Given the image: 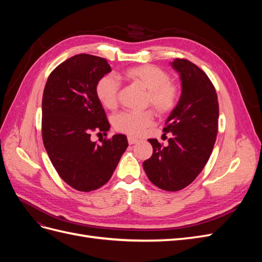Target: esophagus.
<instances>
[{
  "instance_id": "esophagus-1",
  "label": "esophagus",
  "mask_w": 262,
  "mask_h": 262,
  "mask_svg": "<svg viewBox=\"0 0 262 262\" xmlns=\"http://www.w3.org/2000/svg\"><path fill=\"white\" fill-rule=\"evenodd\" d=\"M128 142H129V144H130V145H132V144H136V143H138L139 140H138V139H136V138H133V137H128Z\"/></svg>"
}]
</instances>
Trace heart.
I'll use <instances>...</instances> for the list:
<instances>
[{
    "label": "heart",
    "instance_id": "b5f03b06",
    "mask_svg": "<svg viewBox=\"0 0 262 262\" xmlns=\"http://www.w3.org/2000/svg\"><path fill=\"white\" fill-rule=\"evenodd\" d=\"M123 76L131 82L147 90L144 104L150 106L160 116L170 114L176 108L179 99V90L165 70L152 64H143L126 69ZM120 82L112 74L102 76L96 84V95L102 106L114 109L118 104ZM154 116L150 110L143 112H121L114 117L116 130L139 137L153 123Z\"/></svg>",
    "mask_w": 262,
    "mask_h": 262
}]
</instances>
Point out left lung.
Listing matches in <instances>:
<instances>
[{
  "mask_svg": "<svg viewBox=\"0 0 262 262\" xmlns=\"http://www.w3.org/2000/svg\"><path fill=\"white\" fill-rule=\"evenodd\" d=\"M170 66L181 81L176 108L166 120L168 144L149 139L153 154L143 162L150 182L166 191L189 186L208 163L219 130V101L208 75L192 62L175 59Z\"/></svg>",
  "mask_w": 262,
  "mask_h": 262,
  "instance_id": "left-lung-1",
  "label": "left lung"
}]
</instances>
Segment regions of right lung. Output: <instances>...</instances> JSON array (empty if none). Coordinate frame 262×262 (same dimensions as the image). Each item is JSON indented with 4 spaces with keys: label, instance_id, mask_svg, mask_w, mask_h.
<instances>
[{
    "label": "right lung",
    "instance_id": "add662e5",
    "mask_svg": "<svg viewBox=\"0 0 262 262\" xmlns=\"http://www.w3.org/2000/svg\"><path fill=\"white\" fill-rule=\"evenodd\" d=\"M110 71L104 58L76 54L52 71L43 90V145L59 176L78 191L104 186L128 147L124 134L100 145L91 140L92 132L110 128L96 95L97 82Z\"/></svg>",
    "mask_w": 262,
    "mask_h": 262
}]
</instances>
